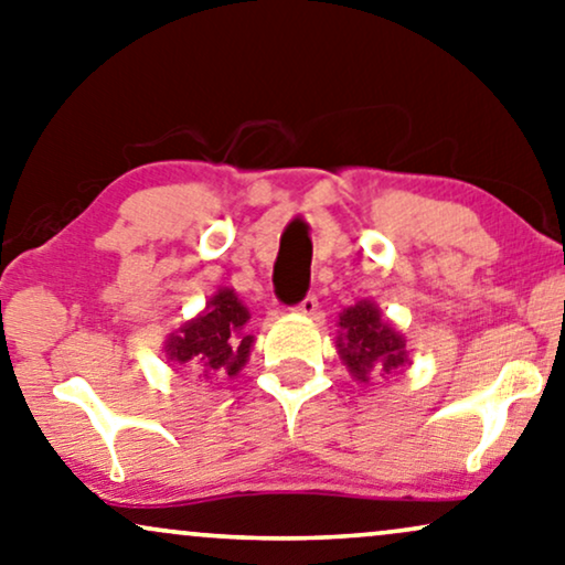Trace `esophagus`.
<instances>
[{
    "label": "esophagus",
    "mask_w": 565,
    "mask_h": 565,
    "mask_svg": "<svg viewBox=\"0 0 565 565\" xmlns=\"http://www.w3.org/2000/svg\"><path fill=\"white\" fill-rule=\"evenodd\" d=\"M296 309H298V313H303V317H317L319 300H317V296H306V298L300 300V303L296 306Z\"/></svg>",
    "instance_id": "esophagus-1"
}]
</instances>
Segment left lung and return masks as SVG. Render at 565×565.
I'll list each match as a JSON object with an SVG mask.
<instances>
[{"instance_id": "1", "label": "left lung", "mask_w": 565, "mask_h": 565, "mask_svg": "<svg viewBox=\"0 0 565 565\" xmlns=\"http://www.w3.org/2000/svg\"><path fill=\"white\" fill-rule=\"evenodd\" d=\"M337 324H340L337 353L358 381H369L373 369L390 373L407 363L405 337L381 317L371 300H358L340 313Z\"/></svg>"}]
</instances>
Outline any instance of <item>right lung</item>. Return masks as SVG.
<instances>
[{"mask_svg": "<svg viewBox=\"0 0 565 565\" xmlns=\"http://www.w3.org/2000/svg\"><path fill=\"white\" fill-rule=\"evenodd\" d=\"M248 309L231 288H220L200 317L186 321L166 340L168 361L202 371L204 376L223 371L228 376L244 369L254 337L244 332Z\"/></svg>", "mask_w": 565, "mask_h": 565, "instance_id": "right-lung-1", "label": "right lung"}]
</instances>
